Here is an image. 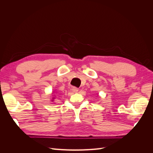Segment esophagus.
Here are the masks:
<instances>
[{
  "label": "esophagus",
  "instance_id": "esophagus-1",
  "mask_svg": "<svg viewBox=\"0 0 153 153\" xmlns=\"http://www.w3.org/2000/svg\"><path fill=\"white\" fill-rule=\"evenodd\" d=\"M72 91L73 92H77L78 91V88L75 87H74L72 88Z\"/></svg>",
  "mask_w": 153,
  "mask_h": 153
}]
</instances>
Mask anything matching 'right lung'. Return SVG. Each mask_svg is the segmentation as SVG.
Wrapping results in <instances>:
<instances>
[{"instance_id":"obj_1","label":"right lung","mask_w":153,"mask_h":153,"mask_svg":"<svg viewBox=\"0 0 153 153\" xmlns=\"http://www.w3.org/2000/svg\"><path fill=\"white\" fill-rule=\"evenodd\" d=\"M52 100H53V99H52ZM52 101H53V100H52Z\"/></svg>"}]
</instances>
